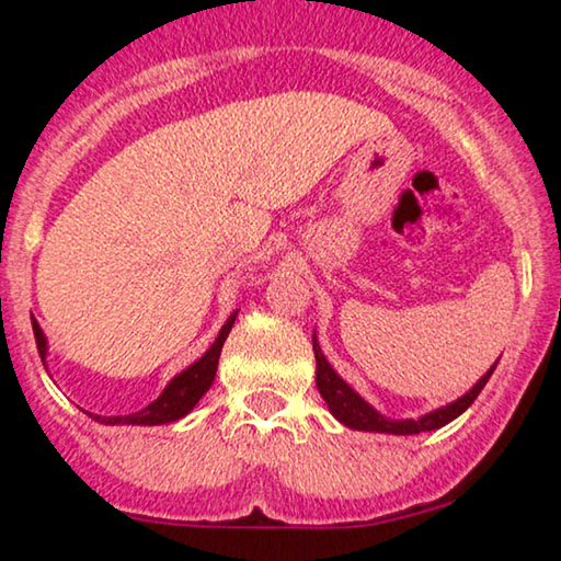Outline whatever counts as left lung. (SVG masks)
I'll return each mask as SVG.
<instances>
[{
	"mask_svg": "<svg viewBox=\"0 0 561 561\" xmlns=\"http://www.w3.org/2000/svg\"><path fill=\"white\" fill-rule=\"evenodd\" d=\"M313 342V357H317V388L324 403L332 411V416L340 421V424L355 428V432H375V434H398V436H409V434H421V432H434V428L447 426L449 421H455L459 413H465L470 405L474 403V398L480 396V390L485 388V382L493 375L495 365H490V370L482 375V378L474 382V386L467 390L465 396H459L457 401H451L447 405H439V409L424 413L419 419H388L382 416L380 411H375L370 403L365 401L363 396L357 393L350 382H344L340 378V373L329 365V359L324 357V352L319 347L317 332L311 336Z\"/></svg>",
	"mask_w": 561,
	"mask_h": 561,
	"instance_id": "left-lung-1",
	"label": "left lung"
}]
</instances>
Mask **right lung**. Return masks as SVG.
Returning <instances> with one entry per match:
<instances>
[{
    "mask_svg": "<svg viewBox=\"0 0 561 561\" xmlns=\"http://www.w3.org/2000/svg\"><path fill=\"white\" fill-rule=\"evenodd\" d=\"M237 313H240V309L229 313V319L225 321V327L219 329L217 340L211 342V347L206 350L204 355L196 359V363H191L186 370H181L179 375H175V378L163 388V393H160L152 403L145 405L142 411L127 413V416H94V419L99 421V424H106V426H119V424L158 426V424H171V421H179L186 416V413H191V409L202 401V396L206 393V390L211 388L214 375H217L221 347H225L227 336H229V332H232ZM33 332H35L37 352H41V359L45 365V357H48V340H45L43 329H41V324H37L35 317H33Z\"/></svg>",
    "mask_w": 561,
    "mask_h": 561,
    "instance_id": "obj_1",
    "label": "right lung"
}]
</instances>
